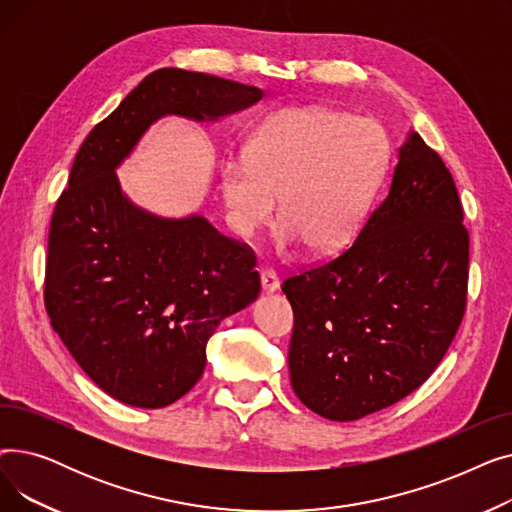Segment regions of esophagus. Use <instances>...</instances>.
<instances>
[{
  "label": "esophagus",
  "mask_w": 512,
  "mask_h": 512,
  "mask_svg": "<svg viewBox=\"0 0 512 512\" xmlns=\"http://www.w3.org/2000/svg\"><path fill=\"white\" fill-rule=\"evenodd\" d=\"M280 288V278L276 276V272L265 270L261 274V290L263 292H276Z\"/></svg>",
  "instance_id": "1"
}]
</instances>
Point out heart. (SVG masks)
I'll return each instance as SVG.
<instances>
[{"label": "heart", "instance_id": "b5f03b06", "mask_svg": "<svg viewBox=\"0 0 512 512\" xmlns=\"http://www.w3.org/2000/svg\"><path fill=\"white\" fill-rule=\"evenodd\" d=\"M390 161L384 126L321 105L284 107L259 124L247 157L220 166V191L238 236L270 226L280 199L282 249L334 253L353 240Z\"/></svg>", "mask_w": 512, "mask_h": 512}]
</instances>
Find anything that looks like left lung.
<instances>
[{
  "instance_id": "1",
  "label": "left lung",
  "mask_w": 512,
  "mask_h": 512,
  "mask_svg": "<svg viewBox=\"0 0 512 512\" xmlns=\"http://www.w3.org/2000/svg\"><path fill=\"white\" fill-rule=\"evenodd\" d=\"M469 234L442 157L415 130L386 199L340 257L292 276L290 384L330 421H355L434 373L467 303Z\"/></svg>"
}]
</instances>
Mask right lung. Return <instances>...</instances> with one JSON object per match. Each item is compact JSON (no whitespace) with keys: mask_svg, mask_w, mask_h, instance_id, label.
Segmentation results:
<instances>
[{"mask_svg":"<svg viewBox=\"0 0 512 512\" xmlns=\"http://www.w3.org/2000/svg\"><path fill=\"white\" fill-rule=\"evenodd\" d=\"M259 99L257 87L161 68L74 157L49 228L45 309L80 369L124 405L161 409L191 390L207 340L261 284L247 245L199 213L176 220L134 205L116 170L159 118L215 122Z\"/></svg>","mask_w":512,"mask_h":512,"instance_id":"obj_1","label":"right lung"}]
</instances>
